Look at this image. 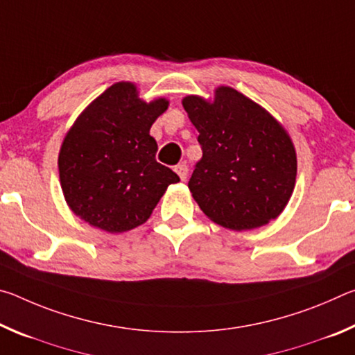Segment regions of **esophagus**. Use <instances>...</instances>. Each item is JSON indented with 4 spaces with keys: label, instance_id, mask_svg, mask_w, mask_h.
I'll use <instances>...</instances> for the list:
<instances>
[{
    "label": "esophagus",
    "instance_id": "esophagus-1",
    "mask_svg": "<svg viewBox=\"0 0 355 355\" xmlns=\"http://www.w3.org/2000/svg\"><path fill=\"white\" fill-rule=\"evenodd\" d=\"M173 171H175L177 175H178L180 178H182V182H184L186 177H188V166H186L184 163L175 166V169H173Z\"/></svg>",
    "mask_w": 355,
    "mask_h": 355
}]
</instances>
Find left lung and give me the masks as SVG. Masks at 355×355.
Wrapping results in <instances>:
<instances>
[{
    "instance_id": "obj_1",
    "label": "left lung",
    "mask_w": 355,
    "mask_h": 355,
    "mask_svg": "<svg viewBox=\"0 0 355 355\" xmlns=\"http://www.w3.org/2000/svg\"><path fill=\"white\" fill-rule=\"evenodd\" d=\"M182 103L203 152L188 188L208 219L243 232L279 218L297 173L284 125L228 86L216 87L211 101L188 95Z\"/></svg>"
}]
</instances>
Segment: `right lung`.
<instances>
[{
	"instance_id": "1",
	"label": "right lung",
	"mask_w": 355,
	"mask_h": 355,
	"mask_svg": "<svg viewBox=\"0 0 355 355\" xmlns=\"http://www.w3.org/2000/svg\"><path fill=\"white\" fill-rule=\"evenodd\" d=\"M169 100L144 101L135 83L98 95L65 135L58 167L64 199L78 218L107 233L146 222L167 186L180 178L155 159L150 128Z\"/></svg>"
}]
</instances>
